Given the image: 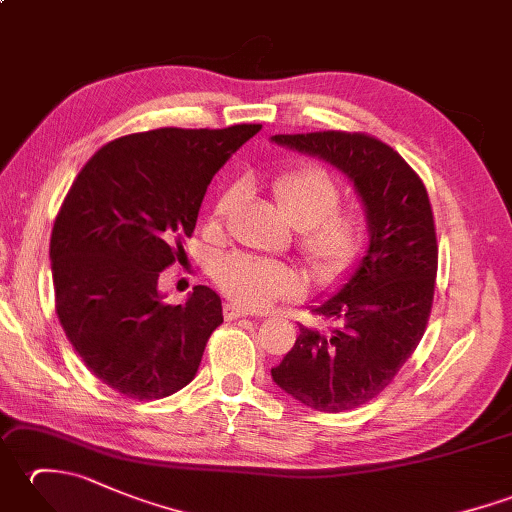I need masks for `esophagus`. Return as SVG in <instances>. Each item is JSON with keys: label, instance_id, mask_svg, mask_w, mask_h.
Listing matches in <instances>:
<instances>
[{"label": "esophagus", "instance_id": "34e87169", "mask_svg": "<svg viewBox=\"0 0 512 512\" xmlns=\"http://www.w3.org/2000/svg\"><path fill=\"white\" fill-rule=\"evenodd\" d=\"M248 317V310L235 306V303H224V319L226 321H235V319H244Z\"/></svg>", "mask_w": 512, "mask_h": 512}]
</instances>
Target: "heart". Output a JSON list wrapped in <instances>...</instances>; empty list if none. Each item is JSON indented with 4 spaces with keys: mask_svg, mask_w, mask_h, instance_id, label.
I'll use <instances>...</instances> for the list:
<instances>
[{
    "mask_svg": "<svg viewBox=\"0 0 512 512\" xmlns=\"http://www.w3.org/2000/svg\"><path fill=\"white\" fill-rule=\"evenodd\" d=\"M237 189H226L215 202L213 224L224 222L237 204ZM273 195L286 220L299 228V250L321 279H336L350 268L365 246V220L339 209L341 187L317 165L281 171ZM213 277L224 295L246 310H262L279 299H297L306 281L295 266L250 255L217 259Z\"/></svg>",
    "mask_w": 512,
    "mask_h": 512,
    "instance_id": "1",
    "label": "heart"
}]
</instances>
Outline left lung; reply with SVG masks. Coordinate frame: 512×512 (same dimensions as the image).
<instances>
[{
	"label": "left lung",
	"mask_w": 512,
	"mask_h": 512,
	"mask_svg": "<svg viewBox=\"0 0 512 512\" xmlns=\"http://www.w3.org/2000/svg\"><path fill=\"white\" fill-rule=\"evenodd\" d=\"M273 143L330 162L352 180L365 206L363 259L341 290L312 310L334 328L299 325L292 350L270 369L306 407L350 411L394 380L427 330L438 273L429 195L398 151L367 134H277Z\"/></svg>",
	"instance_id": "8db88e82"
}]
</instances>
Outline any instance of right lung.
Segmentation results:
<instances>
[{
	"mask_svg": "<svg viewBox=\"0 0 512 512\" xmlns=\"http://www.w3.org/2000/svg\"><path fill=\"white\" fill-rule=\"evenodd\" d=\"M262 125L162 127L116 138L85 162L50 237L54 306L90 372L118 394L158 400L189 385L224 321L215 290L167 306L158 277L187 259L206 187Z\"/></svg>",
	"mask_w": 512,
	"mask_h": 512,
	"instance_id": "right-lung-1",
	"label": "right lung"
}]
</instances>
